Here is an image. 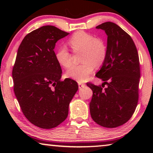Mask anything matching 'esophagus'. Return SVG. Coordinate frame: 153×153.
<instances>
[{
    "label": "esophagus",
    "instance_id": "obj_1",
    "mask_svg": "<svg viewBox=\"0 0 153 153\" xmlns=\"http://www.w3.org/2000/svg\"><path fill=\"white\" fill-rule=\"evenodd\" d=\"M78 86H79V88H84L86 84H82L81 82H78Z\"/></svg>",
    "mask_w": 153,
    "mask_h": 153
}]
</instances>
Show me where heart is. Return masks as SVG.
<instances>
[{"label":"heart","instance_id":"1","mask_svg":"<svg viewBox=\"0 0 153 153\" xmlns=\"http://www.w3.org/2000/svg\"><path fill=\"white\" fill-rule=\"evenodd\" d=\"M68 44L74 52L82 51L80 60L82 63L67 69L66 76L79 82H85L92 73L95 66L104 63L107 55V46L101 38L94 37L84 31L75 32L68 40ZM58 63L64 67L72 63L71 54L65 47L61 46L56 51Z\"/></svg>","mask_w":153,"mask_h":153}]
</instances>
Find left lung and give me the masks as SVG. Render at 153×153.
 <instances>
[{
    "mask_svg": "<svg viewBox=\"0 0 153 153\" xmlns=\"http://www.w3.org/2000/svg\"><path fill=\"white\" fill-rule=\"evenodd\" d=\"M96 27L107 33V55L96 74L104 82L102 86L86 84L93 92L90 115L98 125L114 128L126 123L137 107L140 77L139 56L132 38L119 25L108 22Z\"/></svg>",
    "mask_w": 153,
    "mask_h": 153,
    "instance_id": "obj_1",
    "label": "left lung"
}]
</instances>
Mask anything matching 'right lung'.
<instances>
[{
  "label": "right lung",
  "instance_id": "add662e5",
  "mask_svg": "<svg viewBox=\"0 0 153 153\" xmlns=\"http://www.w3.org/2000/svg\"><path fill=\"white\" fill-rule=\"evenodd\" d=\"M69 34L45 25L25 36L13 67L14 92L25 117L42 129L58 126L68 115L69 105L78 90L70 78L61 81L62 70L54 51Z\"/></svg>",
  "mask_w": 153,
  "mask_h": 153
}]
</instances>
